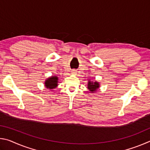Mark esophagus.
I'll return each instance as SVG.
<instances>
[{
	"mask_svg": "<svg viewBox=\"0 0 150 150\" xmlns=\"http://www.w3.org/2000/svg\"><path fill=\"white\" fill-rule=\"evenodd\" d=\"M71 73H72V74H77V71L73 69V70L71 71Z\"/></svg>",
	"mask_w": 150,
	"mask_h": 150,
	"instance_id": "obj_1",
	"label": "esophagus"
}]
</instances>
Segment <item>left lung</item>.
Here are the masks:
<instances>
[{
    "mask_svg": "<svg viewBox=\"0 0 150 150\" xmlns=\"http://www.w3.org/2000/svg\"><path fill=\"white\" fill-rule=\"evenodd\" d=\"M99 87V84L97 82H92V81H88V88L91 92H95L96 89Z\"/></svg>",
    "mask_w": 150,
    "mask_h": 150,
    "instance_id": "obj_1",
    "label": "left lung"
}]
</instances>
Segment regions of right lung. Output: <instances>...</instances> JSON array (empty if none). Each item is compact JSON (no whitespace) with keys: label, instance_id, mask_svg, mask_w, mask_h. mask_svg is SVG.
<instances>
[{"label":"right lung","instance_id":"obj_1","mask_svg":"<svg viewBox=\"0 0 150 150\" xmlns=\"http://www.w3.org/2000/svg\"><path fill=\"white\" fill-rule=\"evenodd\" d=\"M57 80L58 78L57 77H51L49 79L45 81V85L46 88H50V89H52V88H55L57 86Z\"/></svg>","mask_w":150,"mask_h":150}]
</instances>
